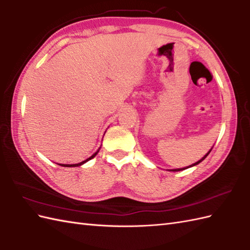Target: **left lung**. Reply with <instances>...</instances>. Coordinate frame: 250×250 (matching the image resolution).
Segmentation results:
<instances>
[{
  "mask_svg": "<svg viewBox=\"0 0 250 250\" xmlns=\"http://www.w3.org/2000/svg\"><path fill=\"white\" fill-rule=\"evenodd\" d=\"M211 150H212V149H211ZM211 150H210V151H208V153H207V154H206V155H205V156H204V158H202V159H201V160H200V161H198V162H196V163H195V164H193V165H190V166H189V167H191V166H195V165H197V164H199V163H200V162H201V161H204V160H205V159H206V158H207V156H208V153H210V152H211ZM184 169H187V168H179V169H173V170H172V171H180V170H184Z\"/></svg>",
  "mask_w": 250,
  "mask_h": 250,
  "instance_id": "8db88e82",
  "label": "left lung"
}]
</instances>
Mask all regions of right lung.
<instances>
[{
    "mask_svg": "<svg viewBox=\"0 0 250 250\" xmlns=\"http://www.w3.org/2000/svg\"><path fill=\"white\" fill-rule=\"evenodd\" d=\"M99 151H97L96 153H94V154H92L91 156H90V158H88V159H87V160H85V161H83V162H81V163H79V164H73V165H70V164H60L61 166H63V167H77V166H80V165H82V164H84V163H86V162L87 161H89V160H91L92 158H95V156L97 155V153H98Z\"/></svg>",
    "mask_w": 250,
    "mask_h": 250,
    "instance_id": "add662e5",
    "label": "right lung"
}]
</instances>
